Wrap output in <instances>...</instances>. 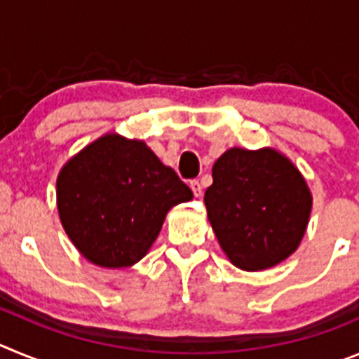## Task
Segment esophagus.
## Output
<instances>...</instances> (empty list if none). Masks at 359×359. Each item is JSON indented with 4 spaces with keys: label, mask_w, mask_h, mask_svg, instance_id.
Masks as SVG:
<instances>
[{
    "label": "esophagus",
    "mask_w": 359,
    "mask_h": 359,
    "mask_svg": "<svg viewBox=\"0 0 359 359\" xmlns=\"http://www.w3.org/2000/svg\"><path fill=\"white\" fill-rule=\"evenodd\" d=\"M190 189H192V192H194L196 198H201L203 187H201V183L198 182V180H192V182H190Z\"/></svg>",
    "instance_id": "1"
}]
</instances>
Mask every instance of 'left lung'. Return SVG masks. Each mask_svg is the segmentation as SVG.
Returning a JSON list of instances; mask_svg holds the SVG:
<instances>
[{
	"label": "left lung",
	"instance_id": "8db88e82",
	"mask_svg": "<svg viewBox=\"0 0 359 359\" xmlns=\"http://www.w3.org/2000/svg\"><path fill=\"white\" fill-rule=\"evenodd\" d=\"M212 177L205 192L208 221L231 264L261 271L286 261L313 207L300 170L275 149L233 147L217 158Z\"/></svg>",
	"mask_w": 359,
	"mask_h": 359
}]
</instances>
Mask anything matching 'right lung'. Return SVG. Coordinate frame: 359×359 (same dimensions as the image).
<instances>
[{
	"label": "right lung",
	"mask_w": 359,
	"mask_h": 359,
	"mask_svg": "<svg viewBox=\"0 0 359 359\" xmlns=\"http://www.w3.org/2000/svg\"><path fill=\"white\" fill-rule=\"evenodd\" d=\"M192 190L142 140L100 136L57 176V208L75 248L102 268H129L147 255L165 215Z\"/></svg>",
	"instance_id": "1"
}]
</instances>
